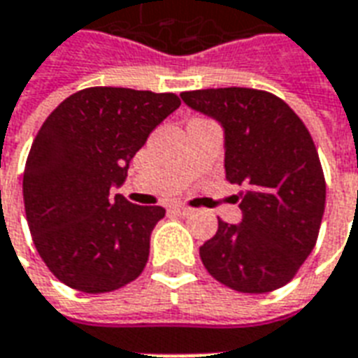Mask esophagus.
I'll return each mask as SVG.
<instances>
[{
  "label": "esophagus",
  "instance_id": "34e87169",
  "mask_svg": "<svg viewBox=\"0 0 358 358\" xmlns=\"http://www.w3.org/2000/svg\"><path fill=\"white\" fill-rule=\"evenodd\" d=\"M171 211H176L177 215H190V208H185V206H171Z\"/></svg>",
  "mask_w": 358,
  "mask_h": 358
}]
</instances>
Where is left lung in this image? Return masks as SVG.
<instances>
[{"label":"left lung","mask_w":358,"mask_h":358,"mask_svg":"<svg viewBox=\"0 0 358 358\" xmlns=\"http://www.w3.org/2000/svg\"><path fill=\"white\" fill-rule=\"evenodd\" d=\"M181 99L223 125L227 181L246 187L238 196L242 223L219 219L200 259L215 280L242 294L282 288L313 252L324 213V173L311 133L268 91L219 87Z\"/></svg>","instance_id":"left-lung-1"}]
</instances>
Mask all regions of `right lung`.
Here are the masks:
<instances>
[{"label": "right lung", "mask_w": 358, "mask_h": 358, "mask_svg": "<svg viewBox=\"0 0 358 358\" xmlns=\"http://www.w3.org/2000/svg\"><path fill=\"white\" fill-rule=\"evenodd\" d=\"M176 93L87 87L55 108L32 143L22 194L34 246L62 284L114 292L148 262L162 206H137L110 187L156 125L179 108Z\"/></svg>", "instance_id": "right-lung-1"}]
</instances>
